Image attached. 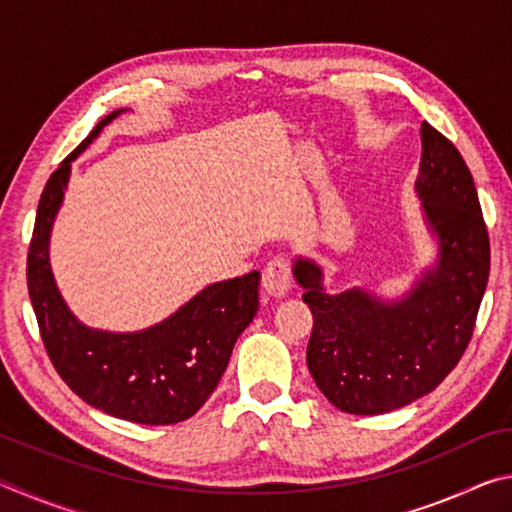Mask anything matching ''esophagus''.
I'll list each match as a JSON object with an SVG mask.
<instances>
[{"mask_svg": "<svg viewBox=\"0 0 512 512\" xmlns=\"http://www.w3.org/2000/svg\"><path fill=\"white\" fill-rule=\"evenodd\" d=\"M264 291L271 298H284L291 289V266L284 257H275L266 264L264 275Z\"/></svg>", "mask_w": 512, "mask_h": 512, "instance_id": "esophagus-1", "label": "esophagus"}]
</instances>
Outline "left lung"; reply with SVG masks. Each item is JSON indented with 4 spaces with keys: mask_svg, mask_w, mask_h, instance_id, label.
Instances as JSON below:
<instances>
[{
    "mask_svg": "<svg viewBox=\"0 0 512 512\" xmlns=\"http://www.w3.org/2000/svg\"><path fill=\"white\" fill-rule=\"evenodd\" d=\"M415 194L436 237V262L397 300L363 287L325 289V273L296 257L293 277L314 314L307 366L336 409L379 415L431 393L472 339L490 273V241L463 155L427 121Z\"/></svg>",
    "mask_w": 512,
    "mask_h": 512,
    "instance_id": "left-lung-1",
    "label": "left lung"
}]
</instances>
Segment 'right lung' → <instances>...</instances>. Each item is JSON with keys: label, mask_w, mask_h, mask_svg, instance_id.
Returning <instances> with one entry per match:
<instances>
[{"label": "right lung", "mask_w": 512, "mask_h": 512, "mask_svg": "<svg viewBox=\"0 0 512 512\" xmlns=\"http://www.w3.org/2000/svg\"><path fill=\"white\" fill-rule=\"evenodd\" d=\"M126 108L103 117L60 162L40 196L27 282L40 336L65 384L94 409L137 424H176L201 409L219 386L232 348L259 309V273L214 282L169 318L140 332L83 325L56 287L49 239L72 162Z\"/></svg>", "instance_id": "1"}]
</instances>
